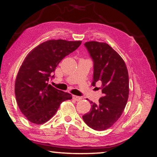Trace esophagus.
Listing matches in <instances>:
<instances>
[{
  "mask_svg": "<svg viewBox=\"0 0 157 157\" xmlns=\"http://www.w3.org/2000/svg\"><path fill=\"white\" fill-rule=\"evenodd\" d=\"M73 99L75 100V101H79L82 98L79 96H77V95H73Z\"/></svg>",
  "mask_w": 157,
  "mask_h": 157,
  "instance_id": "obj_1",
  "label": "esophagus"
}]
</instances>
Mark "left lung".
I'll use <instances>...</instances> for the list:
<instances>
[{
	"label": "left lung",
	"mask_w": 157,
	"mask_h": 157,
	"mask_svg": "<svg viewBox=\"0 0 157 157\" xmlns=\"http://www.w3.org/2000/svg\"><path fill=\"white\" fill-rule=\"evenodd\" d=\"M94 62L92 86L100 82L103 95L98 104L90 101L91 110L82 116L89 127L103 131L118 120L129 96V75L121 57L106 43L89 41L84 44Z\"/></svg>",
	"instance_id": "8db88e82"
}]
</instances>
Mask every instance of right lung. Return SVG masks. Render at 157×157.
<instances>
[{"instance_id":"add662e5","label":"right lung","mask_w":157,"mask_h":157,"mask_svg":"<svg viewBox=\"0 0 157 157\" xmlns=\"http://www.w3.org/2000/svg\"><path fill=\"white\" fill-rule=\"evenodd\" d=\"M81 41L49 40L29 53L18 71L15 96L22 113L31 123L41 124L55 115L62 102L71 94L49 84L52 73L66 56L78 48Z\"/></svg>"}]
</instances>
